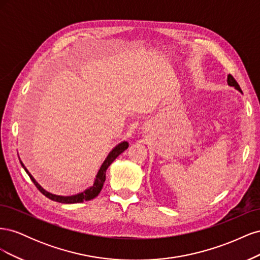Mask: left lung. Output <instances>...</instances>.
Returning <instances> with one entry per match:
<instances>
[{"mask_svg": "<svg viewBox=\"0 0 260 260\" xmlns=\"http://www.w3.org/2000/svg\"><path fill=\"white\" fill-rule=\"evenodd\" d=\"M226 81H228V84L231 85V86H234L235 89L239 90V91L242 93V90H241V88H240V85H239V83L237 82V80L234 79L233 76H231V75L228 76V79H226Z\"/></svg>", "mask_w": 260, "mask_h": 260, "instance_id": "1", "label": "left lung"}]
</instances>
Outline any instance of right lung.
<instances>
[{
	"label": "right lung",
	"instance_id": "right-lung-1",
	"mask_svg": "<svg viewBox=\"0 0 260 260\" xmlns=\"http://www.w3.org/2000/svg\"><path fill=\"white\" fill-rule=\"evenodd\" d=\"M128 146H129V144L127 142H122L119 145H117L113 149V151L108 154L105 161L102 164V166H101V168H100V170L98 172V175H96L95 182H94V184L91 187H89L88 190H85L84 192L79 193V194H77V195H73V196H58V195H54V194H51L49 192H46L44 188H42L40 186V184H39L37 181L34 179V177L29 174V171L27 170V168L25 166H23V164L21 161H20V164H21V166L23 167V169L26 170V172L28 174V176L30 177L31 181H32V182L35 183V185L37 186L38 190L40 191L43 195H45L48 199H50L52 201H55V202H58V203H64V204L82 203L84 201L93 200L94 198H96V196L100 194L102 187H103V184L105 182L106 170L109 167V165H111L121 153H123L125 149L128 148Z\"/></svg>",
	"mask_w": 260,
	"mask_h": 260
}]
</instances>
